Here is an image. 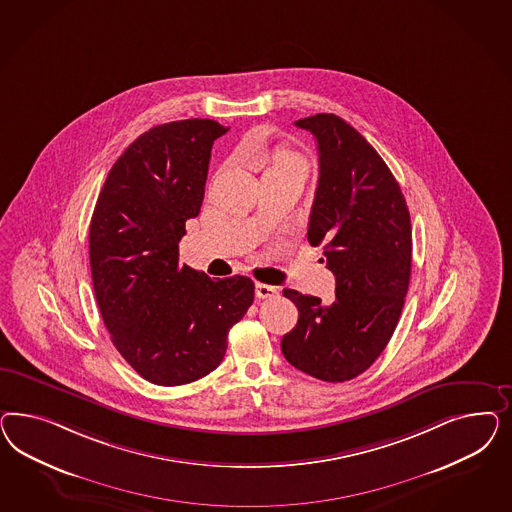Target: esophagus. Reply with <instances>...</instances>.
I'll list each match as a JSON object with an SVG mask.
<instances>
[{
    "instance_id": "34e87169",
    "label": "esophagus",
    "mask_w": 512,
    "mask_h": 512,
    "mask_svg": "<svg viewBox=\"0 0 512 512\" xmlns=\"http://www.w3.org/2000/svg\"><path fill=\"white\" fill-rule=\"evenodd\" d=\"M279 293L278 287H274V285H266V283H257L255 285V295L257 298H272V296H276Z\"/></svg>"
}]
</instances>
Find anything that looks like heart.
I'll return each instance as SVG.
<instances>
[{
  "label": "heart",
  "mask_w": 512,
  "mask_h": 512,
  "mask_svg": "<svg viewBox=\"0 0 512 512\" xmlns=\"http://www.w3.org/2000/svg\"><path fill=\"white\" fill-rule=\"evenodd\" d=\"M274 167H298L300 169V161L291 152H279V154H276V165Z\"/></svg>",
  "instance_id": "heart-1"
}]
</instances>
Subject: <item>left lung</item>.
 I'll list each match as a JSON object with an SVG mask.
<instances>
[{
    "label": "left lung",
    "mask_w": 512,
    "mask_h": 512,
    "mask_svg": "<svg viewBox=\"0 0 512 512\" xmlns=\"http://www.w3.org/2000/svg\"><path fill=\"white\" fill-rule=\"evenodd\" d=\"M295 125L317 140L308 242L325 248L336 298L323 304L285 289L298 323L283 336L281 351L296 370L343 383L372 366L398 325L411 276V217L387 163L355 127L336 114Z\"/></svg>",
    "instance_id": "left-lung-1"
}]
</instances>
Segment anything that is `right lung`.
Listing matches in <instances>:
<instances>
[{
	"label": "right lung",
	"mask_w": 512,
	"mask_h": 512,
	"mask_svg": "<svg viewBox=\"0 0 512 512\" xmlns=\"http://www.w3.org/2000/svg\"><path fill=\"white\" fill-rule=\"evenodd\" d=\"M229 127L155 125L112 165L90 223L93 291L110 340L146 381L178 387L216 370L229 330L253 304L246 276L210 279L180 264L199 216L214 140Z\"/></svg>",
	"instance_id": "add662e5"
}]
</instances>
